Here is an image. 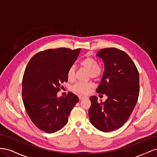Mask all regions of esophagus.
I'll list each match as a JSON object with an SVG mask.
<instances>
[{"label":"esophagus","instance_id":"34e87169","mask_svg":"<svg viewBox=\"0 0 157 157\" xmlns=\"http://www.w3.org/2000/svg\"><path fill=\"white\" fill-rule=\"evenodd\" d=\"M78 98L80 100H82V99H86L87 98L86 96H81V95H79L78 96Z\"/></svg>","mask_w":157,"mask_h":157}]
</instances>
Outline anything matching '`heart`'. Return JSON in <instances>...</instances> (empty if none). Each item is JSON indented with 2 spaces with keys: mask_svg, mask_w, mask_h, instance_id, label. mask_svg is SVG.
I'll return each instance as SVG.
<instances>
[{
  "mask_svg": "<svg viewBox=\"0 0 157 157\" xmlns=\"http://www.w3.org/2000/svg\"><path fill=\"white\" fill-rule=\"evenodd\" d=\"M80 65L90 72V77L92 78H97L101 74V68L98 65V61L92 57L87 56L81 60ZM75 69L74 66H71L68 69L67 77L69 81H73L75 79ZM93 86V84L88 82H77L71 88L73 92L80 94H86Z\"/></svg>",
  "mask_w": 157,
  "mask_h": 157,
  "instance_id": "b5f03b06",
  "label": "heart"
}]
</instances>
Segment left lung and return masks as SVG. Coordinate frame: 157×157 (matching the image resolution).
Masks as SVG:
<instances>
[{"label":"left lung","instance_id":"8db88e82","mask_svg":"<svg viewBox=\"0 0 157 157\" xmlns=\"http://www.w3.org/2000/svg\"><path fill=\"white\" fill-rule=\"evenodd\" d=\"M96 56L105 65L96 92L108 98L98 102L97 97H90L88 114L94 127L108 132L124 125L134 110L140 94L139 72L130 56L119 49L103 48Z\"/></svg>","mask_w":157,"mask_h":157}]
</instances>
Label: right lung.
<instances>
[{"mask_svg": "<svg viewBox=\"0 0 157 157\" xmlns=\"http://www.w3.org/2000/svg\"><path fill=\"white\" fill-rule=\"evenodd\" d=\"M80 48H59L38 52L28 63L22 80V99L31 121L46 133L61 130L68 121L71 109L78 101L72 92L57 97L61 84L67 82L68 69Z\"/></svg>", "mask_w": 157, "mask_h": 157, "instance_id": "add662e5", "label": "right lung"}]
</instances>
